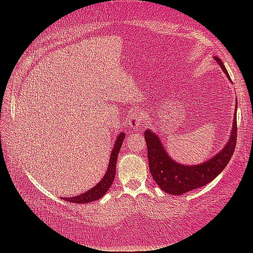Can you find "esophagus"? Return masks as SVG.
Masks as SVG:
<instances>
[{
    "mask_svg": "<svg viewBox=\"0 0 253 253\" xmlns=\"http://www.w3.org/2000/svg\"><path fill=\"white\" fill-rule=\"evenodd\" d=\"M143 121H144L143 114L140 112H137V113H134L132 116L129 117L128 126L132 128H138L143 125Z\"/></svg>",
    "mask_w": 253,
    "mask_h": 253,
    "instance_id": "esophagus-1",
    "label": "esophagus"
}]
</instances>
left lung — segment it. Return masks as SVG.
<instances>
[{"mask_svg": "<svg viewBox=\"0 0 253 253\" xmlns=\"http://www.w3.org/2000/svg\"><path fill=\"white\" fill-rule=\"evenodd\" d=\"M214 60L225 72L228 79L231 80L221 60L217 57H214ZM236 116H234L230 139L218 154L201 165L182 166L170 158L157 135L147 129L144 132V138L147 142L152 177L165 192L173 195H180L191 190L206 186L225 169L229 160L231 159L236 145Z\"/></svg>", "mask_w": 253, "mask_h": 253, "instance_id": "obj_1", "label": "left lung"}]
</instances>
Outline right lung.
I'll return each instance as SVG.
<instances>
[{
  "label": "right lung",
  "instance_id": "obj_1",
  "mask_svg": "<svg viewBox=\"0 0 253 253\" xmlns=\"http://www.w3.org/2000/svg\"><path fill=\"white\" fill-rule=\"evenodd\" d=\"M125 137H126V134L121 133L118 136L116 142H115L114 149L112 151L111 158H110L109 169L106 171L104 177L101 179V181L99 182L98 185H96L93 189L88 190L85 193L75 196V197H68V198L63 197L62 200L70 203H75V204H86L93 201L100 200V198L106 193V191H108L109 188L112 186V183L115 179V173H116V162H117L119 151H120L122 142H124Z\"/></svg>",
  "mask_w": 253,
  "mask_h": 253
}]
</instances>
